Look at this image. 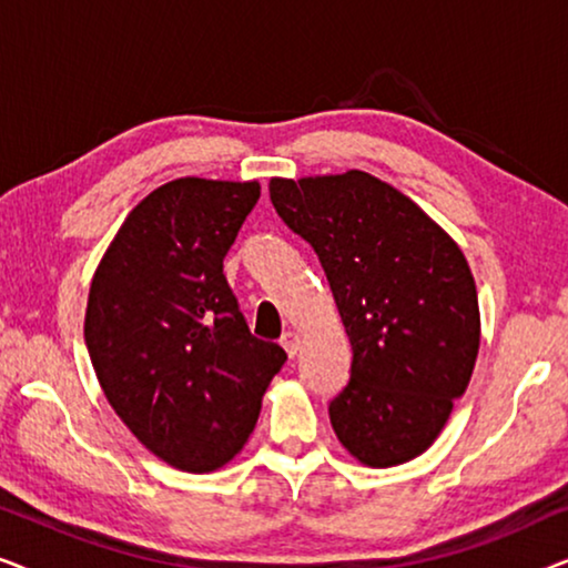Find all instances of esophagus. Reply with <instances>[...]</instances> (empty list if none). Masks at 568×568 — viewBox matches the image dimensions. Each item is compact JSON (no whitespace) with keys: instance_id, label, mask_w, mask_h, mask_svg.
<instances>
[{"instance_id":"1","label":"esophagus","mask_w":568,"mask_h":568,"mask_svg":"<svg viewBox=\"0 0 568 568\" xmlns=\"http://www.w3.org/2000/svg\"><path fill=\"white\" fill-rule=\"evenodd\" d=\"M282 346H284V352L290 354V356H297V352H300V333L286 331L284 336H282Z\"/></svg>"}]
</instances>
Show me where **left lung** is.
Wrapping results in <instances>:
<instances>
[{"mask_svg": "<svg viewBox=\"0 0 568 568\" xmlns=\"http://www.w3.org/2000/svg\"><path fill=\"white\" fill-rule=\"evenodd\" d=\"M271 204L307 240L352 341V375L328 414L372 468L422 455L470 383L480 344L476 282L455 240L369 173L274 178Z\"/></svg>", "mask_w": 568, "mask_h": 568, "instance_id": "1", "label": "left lung"}]
</instances>
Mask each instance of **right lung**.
Wrapping results in <instances>:
<instances>
[{
	"instance_id": "add662e5",
	"label": "right lung",
	"mask_w": 568,
	"mask_h": 568,
	"mask_svg": "<svg viewBox=\"0 0 568 568\" xmlns=\"http://www.w3.org/2000/svg\"><path fill=\"white\" fill-rule=\"evenodd\" d=\"M261 185L178 178L131 209L90 286L84 344L121 422L189 473L232 460L286 352L255 338L224 255Z\"/></svg>"
}]
</instances>
